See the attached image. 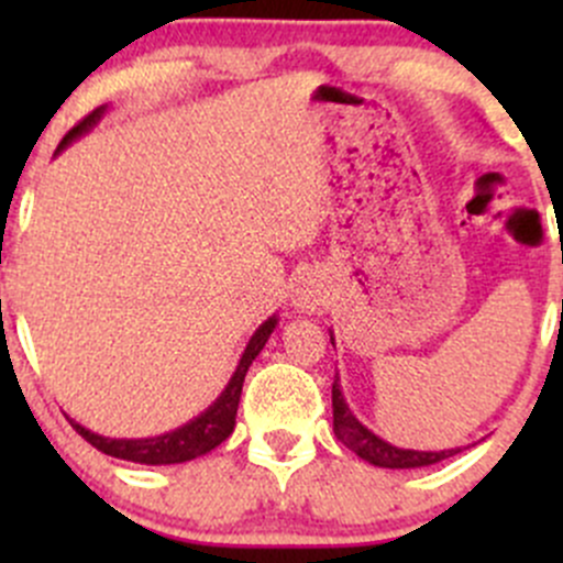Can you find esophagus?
Returning a JSON list of instances; mask_svg holds the SVG:
<instances>
[{
  "instance_id": "esophagus-1",
  "label": "esophagus",
  "mask_w": 563,
  "mask_h": 563,
  "mask_svg": "<svg viewBox=\"0 0 563 563\" xmlns=\"http://www.w3.org/2000/svg\"><path fill=\"white\" fill-rule=\"evenodd\" d=\"M327 299V288H323L321 277L316 272H308V275L299 277L291 288V308L297 313H316L318 308Z\"/></svg>"
}]
</instances>
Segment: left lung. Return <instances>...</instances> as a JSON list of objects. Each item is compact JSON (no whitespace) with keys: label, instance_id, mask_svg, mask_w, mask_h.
I'll return each mask as SVG.
<instances>
[{"label":"left lung","instance_id":"obj_1","mask_svg":"<svg viewBox=\"0 0 563 563\" xmlns=\"http://www.w3.org/2000/svg\"><path fill=\"white\" fill-rule=\"evenodd\" d=\"M332 417H334V435H338L340 444H345L351 452H356L362 460L378 465V468H422V465L441 463V460L457 455L460 452V450H444V452L400 450V446H391L389 441L378 439V435L373 433V430H367L365 424L351 413V408L345 406V397L343 391H340L338 376H334V384H332Z\"/></svg>","mask_w":563,"mask_h":563}]
</instances>
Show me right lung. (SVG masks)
Listing matches in <instances>:
<instances>
[{"label":"right lung","mask_w":563,"mask_h":563,"mask_svg":"<svg viewBox=\"0 0 563 563\" xmlns=\"http://www.w3.org/2000/svg\"><path fill=\"white\" fill-rule=\"evenodd\" d=\"M103 111H106V106H100V108H95L87 119H81V122H78L76 128H73L70 133L62 139L59 150H65L73 139H78L81 133H87V130L92 128L100 117H103ZM275 327H277V318L272 316V318H266L258 329H255V334L250 338L245 354H242L240 365H236L234 376H231L229 387L220 391L218 400H214L212 406L201 413V417L190 419V422L172 430V433L155 435V439H106V435L92 433V430H87L84 424L73 422V419H70V424L76 428V433L81 435L84 441H89V444L95 446V450L106 452V455L119 457V460H130V463L172 465V463H187V460H192V457L207 455V452H212L214 446H220L231 433H234L236 408H240L242 384H245L247 367L253 365L255 356L261 354V349L266 345L269 334L275 332Z\"/></svg>","instance_id":"obj_1"}]
</instances>
